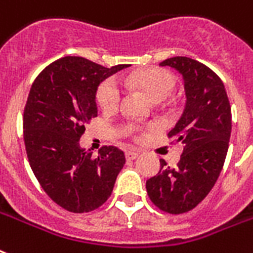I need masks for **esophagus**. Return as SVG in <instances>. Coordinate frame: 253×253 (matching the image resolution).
<instances>
[{"mask_svg": "<svg viewBox=\"0 0 253 253\" xmlns=\"http://www.w3.org/2000/svg\"><path fill=\"white\" fill-rule=\"evenodd\" d=\"M138 157H139V152L138 151H126L127 161H134V159H136Z\"/></svg>", "mask_w": 253, "mask_h": 253, "instance_id": "esophagus-1", "label": "esophagus"}]
</instances>
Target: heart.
Here are the masks:
<instances>
[{
	"instance_id": "1",
	"label": "heart",
	"mask_w": 253,
	"mask_h": 253,
	"mask_svg": "<svg viewBox=\"0 0 253 253\" xmlns=\"http://www.w3.org/2000/svg\"><path fill=\"white\" fill-rule=\"evenodd\" d=\"M126 84L142 88L152 101L162 102L172 95L176 82L173 75L163 69H147L135 73L126 80ZM122 87L115 78L103 81L98 91L96 101L103 110H115L122 101Z\"/></svg>"
}]
</instances>
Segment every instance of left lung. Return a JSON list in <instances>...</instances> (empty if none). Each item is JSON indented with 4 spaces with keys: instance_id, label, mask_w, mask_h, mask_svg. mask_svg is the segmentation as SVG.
Listing matches in <instances>:
<instances>
[{
    "instance_id": "left-lung-1",
    "label": "left lung",
    "mask_w": 253,
    "mask_h": 253,
    "mask_svg": "<svg viewBox=\"0 0 253 253\" xmlns=\"http://www.w3.org/2000/svg\"><path fill=\"white\" fill-rule=\"evenodd\" d=\"M178 70L184 81L186 106L169 138L183 143L176 167L161 159L159 172L146 182L151 202L162 211L184 213L195 208L215 186L231 136V106L224 84L213 71L188 57L159 63Z\"/></svg>"
}]
</instances>
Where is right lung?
<instances>
[{"instance_id": "right-lung-1", "label": "right lung", "mask_w": 253, "mask_h": 253, "mask_svg": "<svg viewBox=\"0 0 253 253\" xmlns=\"http://www.w3.org/2000/svg\"><path fill=\"white\" fill-rule=\"evenodd\" d=\"M127 65L107 69L82 57H63L37 77L24 111V140L37 180L53 202L74 213L109 199L126 163L122 150L103 146L94 157L81 148L84 125L98 115L102 81Z\"/></svg>"}]
</instances>
